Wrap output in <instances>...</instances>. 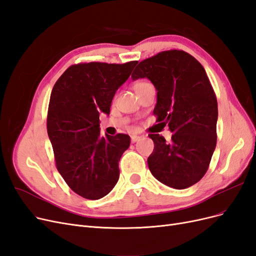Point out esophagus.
<instances>
[{"label":"esophagus","mask_w":256,"mask_h":256,"mask_svg":"<svg viewBox=\"0 0 256 256\" xmlns=\"http://www.w3.org/2000/svg\"><path fill=\"white\" fill-rule=\"evenodd\" d=\"M140 140H141V136H131V142H132V143H136V142L140 141Z\"/></svg>","instance_id":"34e87169"}]
</instances>
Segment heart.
<instances>
[{
    "label": "heart",
    "mask_w": 256,
    "mask_h": 256,
    "mask_svg": "<svg viewBox=\"0 0 256 256\" xmlns=\"http://www.w3.org/2000/svg\"><path fill=\"white\" fill-rule=\"evenodd\" d=\"M146 84H150V83H147V82H145V81H138V82H136V83L134 84V90L143 88L144 85H146Z\"/></svg>",
    "instance_id": "b5f03b06"
}]
</instances>
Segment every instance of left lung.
I'll return each mask as SVG.
<instances>
[{"instance_id": "8db88e82", "label": "left lung", "mask_w": 256, "mask_h": 256, "mask_svg": "<svg viewBox=\"0 0 256 256\" xmlns=\"http://www.w3.org/2000/svg\"><path fill=\"white\" fill-rule=\"evenodd\" d=\"M132 80L147 78L157 90L154 114L173 132L171 142L150 134V171L160 182L186 189L202 180L216 144L218 102L204 67L189 53L168 50L140 62Z\"/></svg>"}]
</instances>
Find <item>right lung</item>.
<instances>
[{
	"label": "right lung",
	"instance_id": "1",
	"mask_svg": "<svg viewBox=\"0 0 256 256\" xmlns=\"http://www.w3.org/2000/svg\"><path fill=\"white\" fill-rule=\"evenodd\" d=\"M136 64L72 65L53 86L47 130L56 168L69 188L84 198L106 196L118 180V161L130 136H100L99 114H110L116 90Z\"/></svg>",
	"mask_w": 256,
	"mask_h": 256
}]
</instances>
